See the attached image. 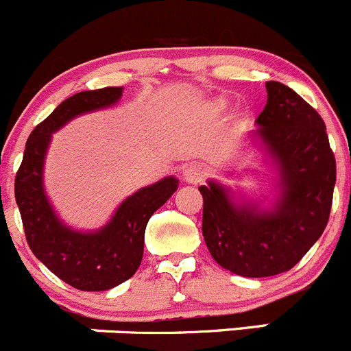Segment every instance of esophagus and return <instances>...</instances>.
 Returning <instances> with one entry per match:
<instances>
[{"mask_svg": "<svg viewBox=\"0 0 351 351\" xmlns=\"http://www.w3.org/2000/svg\"><path fill=\"white\" fill-rule=\"evenodd\" d=\"M206 177V169L199 164H189L182 172V179L187 184H199Z\"/></svg>", "mask_w": 351, "mask_h": 351, "instance_id": "esophagus-1", "label": "esophagus"}]
</instances>
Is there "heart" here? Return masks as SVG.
I'll return each instance as SVG.
<instances>
[{"instance_id": "obj_1", "label": "heart", "mask_w": 351, "mask_h": 351, "mask_svg": "<svg viewBox=\"0 0 351 351\" xmlns=\"http://www.w3.org/2000/svg\"><path fill=\"white\" fill-rule=\"evenodd\" d=\"M221 106H223V104H221Z\"/></svg>"}]
</instances>
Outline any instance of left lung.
Here are the masks:
<instances>
[{"mask_svg":"<svg viewBox=\"0 0 351 351\" xmlns=\"http://www.w3.org/2000/svg\"><path fill=\"white\" fill-rule=\"evenodd\" d=\"M268 100L256 134L275 160L280 196L273 208L234 203L215 180L201 186L203 237L221 268L249 278L292 269L328 225L336 160L317 110L280 82H266Z\"/></svg>","mask_w":351,"mask_h":351,"instance_id":"8db88e82","label":"left lung"}]
</instances>
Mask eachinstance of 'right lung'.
Returning a JSON list of instances; mask_svg holds the SVG:
<instances>
[{
  "mask_svg": "<svg viewBox=\"0 0 351 351\" xmlns=\"http://www.w3.org/2000/svg\"><path fill=\"white\" fill-rule=\"evenodd\" d=\"M123 86L75 93L34 128L15 177V199L27 242L36 258L58 278L85 292H100L126 282L140 268L145 228L152 215L176 193L179 180L165 177L126 197L106 227L78 232L56 217L43 184L51 134L80 114L110 107Z\"/></svg>",
  "mask_w": 351,
  "mask_h": 351,
  "instance_id": "1",
  "label": "right lung"
}]
</instances>
